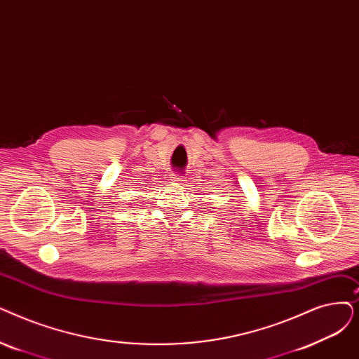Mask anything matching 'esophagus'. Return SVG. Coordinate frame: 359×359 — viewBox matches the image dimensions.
I'll use <instances>...</instances> for the list:
<instances>
[{
	"label": "esophagus",
	"instance_id": "esophagus-1",
	"mask_svg": "<svg viewBox=\"0 0 359 359\" xmlns=\"http://www.w3.org/2000/svg\"><path fill=\"white\" fill-rule=\"evenodd\" d=\"M170 180L173 182V183H183V182H184L183 176H180V175H171V176H170Z\"/></svg>",
	"mask_w": 359,
	"mask_h": 359
}]
</instances>
